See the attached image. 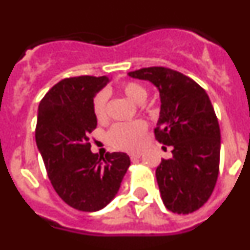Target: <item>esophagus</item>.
Returning <instances> with one entry per match:
<instances>
[{"instance_id":"esophagus-1","label":"esophagus","mask_w":250,"mask_h":250,"mask_svg":"<svg viewBox=\"0 0 250 250\" xmlns=\"http://www.w3.org/2000/svg\"><path fill=\"white\" fill-rule=\"evenodd\" d=\"M141 154L140 152H132V154H130V159H131V161H136L138 159H140Z\"/></svg>"}]
</instances>
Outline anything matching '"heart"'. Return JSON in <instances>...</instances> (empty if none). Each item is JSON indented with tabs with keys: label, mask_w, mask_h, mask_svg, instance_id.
Listing matches in <instances>:
<instances>
[{
	"label": "heart",
	"mask_w": 250,
	"mask_h": 250,
	"mask_svg": "<svg viewBox=\"0 0 250 250\" xmlns=\"http://www.w3.org/2000/svg\"><path fill=\"white\" fill-rule=\"evenodd\" d=\"M120 92L130 101L141 104L146 99V89L139 83L126 81L121 83ZM107 95L99 92L92 100V111L99 121H104L107 116ZM150 106V105H147ZM146 132V124L144 121H132L127 124H116L107 132V141L112 147L119 150L134 151L139 149Z\"/></svg>",
	"instance_id": "b5f03b06"
}]
</instances>
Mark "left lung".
<instances>
[{"label":"left lung","mask_w":250,"mask_h":250,"mask_svg":"<svg viewBox=\"0 0 250 250\" xmlns=\"http://www.w3.org/2000/svg\"><path fill=\"white\" fill-rule=\"evenodd\" d=\"M129 76L150 81L160 94L154 134L173 149V156L156 167L161 199L173 213H193L210 198L219 174L220 129L210 99L190 77L171 68L145 67Z\"/></svg>","instance_id":"obj_1"}]
</instances>
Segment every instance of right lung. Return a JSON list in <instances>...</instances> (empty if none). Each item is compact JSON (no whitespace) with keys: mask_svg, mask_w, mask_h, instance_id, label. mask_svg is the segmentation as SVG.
<instances>
[{"mask_svg":"<svg viewBox=\"0 0 250 250\" xmlns=\"http://www.w3.org/2000/svg\"><path fill=\"white\" fill-rule=\"evenodd\" d=\"M109 77L63 79L39 105L35 138L51 184L66 204L81 211H98L109 204L130 165L125 152H91L90 134L98 120L92 100Z\"/></svg>","mask_w":250,"mask_h":250,"instance_id":"1","label":"right lung"}]
</instances>
